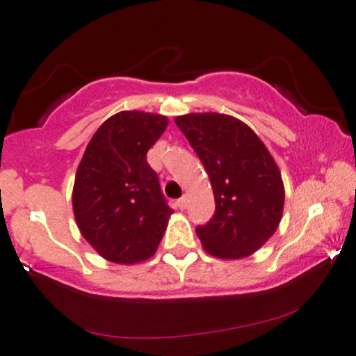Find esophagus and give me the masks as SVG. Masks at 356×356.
I'll return each mask as SVG.
<instances>
[{"label": "esophagus", "mask_w": 356, "mask_h": 356, "mask_svg": "<svg viewBox=\"0 0 356 356\" xmlns=\"http://www.w3.org/2000/svg\"><path fill=\"white\" fill-rule=\"evenodd\" d=\"M176 206H177L180 211H184L185 208H187V198H185V196H182V198H179L176 201Z\"/></svg>", "instance_id": "esophagus-1"}]
</instances>
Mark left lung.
Here are the masks:
<instances>
[{
    "mask_svg": "<svg viewBox=\"0 0 356 356\" xmlns=\"http://www.w3.org/2000/svg\"><path fill=\"white\" fill-rule=\"evenodd\" d=\"M176 124L208 172L216 212L196 229L204 251L219 259L251 256L277 232L284 206L281 172L267 147L243 121L188 113Z\"/></svg>",
    "mask_w": 356,
    "mask_h": 356,
    "instance_id": "obj_1",
    "label": "left lung"
}]
</instances>
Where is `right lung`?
Returning <instances> with one entry per match:
<instances>
[{
    "label": "right lung",
    "mask_w": 356,
    "mask_h": 356,
    "mask_svg": "<svg viewBox=\"0 0 356 356\" xmlns=\"http://www.w3.org/2000/svg\"><path fill=\"white\" fill-rule=\"evenodd\" d=\"M168 118L145 111H120L95 131L73 185L78 229L104 259L137 264L156 252L172 214L147 163Z\"/></svg>",
    "instance_id": "1"
}]
</instances>
